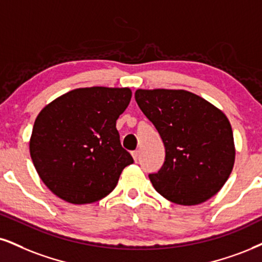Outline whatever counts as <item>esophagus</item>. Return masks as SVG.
Returning a JSON list of instances; mask_svg holds the SVG:
<instances>
[{
  "label": "esophagus",
  "instance_id": "esophagus-1",
  "mask_svg": "<svg viewBox=\"0 0 262 262\" xmlns=\"http://www.w3.org/2000/svg\"><path fill=\"white\" fill-rule=\"evenodd\" d=\"M131 154H132V157H134L135 161H137L138 160V150H134Z\"/></svg>",
  "mask_w": 262,
  "mask_h": 262
}]
</instances>
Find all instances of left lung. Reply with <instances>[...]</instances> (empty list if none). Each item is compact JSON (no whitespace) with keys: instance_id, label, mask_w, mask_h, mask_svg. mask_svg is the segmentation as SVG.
Masks as SVG:
<instances>
[{"instance_id":"obj_1","label":"left lung","mask_w":262,"mask_h":262,"mask_svg":"<svg viewBox=\"0 0 262 262\" xmlns=\"http://www.w3.org/2000/svg\"><path fill=\"white\" fill-rule=\"evenodd\" d=\"M135 98L165 146V161L149 180L159 194L180 205L214 196L234 164L233 132L216 106L185 90H137Z\"/></svg>"}]
</instances>
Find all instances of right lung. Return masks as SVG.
Here are the masks:
<instances>
[{
    "mask_svg": "<svg viewBox=\"0 0 262 262\" xmlns=\"http://www.w3.org/2000/svg\"><path fill=\"white\" fill-rule=\"evenodd\" d=\"M130 99V89L86 87L42 109L32 128L30 156L42 182L57 196L87 204L115 188L121 171L134 163L116 130Z\"/></svg>",
    "mask_w": 262,
    "mask_h": 262,
    "instance_id": "obj_1",
    "label": "right lung"
}]
</instances>
